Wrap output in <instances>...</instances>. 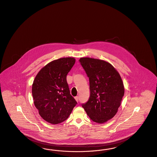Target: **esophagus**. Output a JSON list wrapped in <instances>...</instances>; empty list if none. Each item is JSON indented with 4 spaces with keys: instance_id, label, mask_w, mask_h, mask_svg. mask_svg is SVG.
Masks as SVG:
<instances>
[{
    "instance_id": "esophagus-1",
    "label": "esophagus",
    "mask_w": 157,
    "mask_h": 157,
    "mask_svg": "<svg viewBox=\"0 0 157 157\" xmlns=\"http://www.w3.org/2000/svg\"><path fill=\"white\" fill-rule=\"evenodd\" d=\"M75 99L76 100V101L78 103V101H79V98H78V96H76L75 98Z\"/></svg>"
}]
</instances>
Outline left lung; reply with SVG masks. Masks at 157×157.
Here are the masks:
<instances>
[{
    "mask_svg": "<svg viewBox=\"0 0 157 157\" xmlns=\"http://www.w3.org/2000/svg\"><path fill=\"white\" fill-rule=\"evenodd\" d=\"M79 61L89 77L90 91L82 107L93 122L105 123L114 117L121 105L124 93L122 78L106 61L82 57Z\"/></svg>",
    "mask_w": 157,
    "mask_h": 157,
    "instance_id": "1",
    "label": "left lung"
}]
</instances>
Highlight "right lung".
Instances as JSON below:
<instances>
[{
    "label": "right lung",
    "mask_w": 157,
    "mask_h": 157,
    "mask_svg": "<svg viewBox=\"0 0 157 157\" xmlns=\"http://www.w3.org/2000/svg\"><path fill=\"white\" fill-rule=\"evenodd\" d=\"M75 63L74 57L53 60L39 71L33 82L34 105L40 117L51 124L64 122L77 104L66 79Z\"/></svg>",
    "instance_id": "obj_1"
}]
</instances>
